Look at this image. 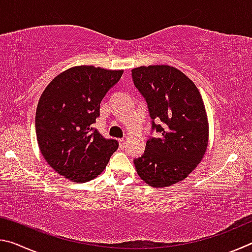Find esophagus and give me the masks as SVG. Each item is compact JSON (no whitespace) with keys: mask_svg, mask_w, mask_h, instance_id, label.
<instances>
[{"mask_svg":"<svg viewBox=\"0 0 252 252\" xmlns=\"http://www.w3.org/2000/svg\"><path fill=\"white\" fill-rule=\"evenodd\" d=\"M119 143H120V147L121 148H125L126 147V139H119Z\"/></svg>","mask_w":252,"mask_h":252,"instance_id":"obj_1","label":"esophagus"}]
</instances>
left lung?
<instances>
[{
    "label": "left lung",
    "mask_w": 252,
    "mask_h": 252,
    "mask_svg": "<svg viewBox=\"0 0 252 252\" xmlns=\"http://www.w3.org/2000/svg\"><path fill=\"white\" fill-rule=\"evenodd\" d=\"M132 79L148 103L152 130L161 133L160 138L149 139L146 151L134 160L136 172L155 188L185 180L208 147L209 125L201 94L186 74L170 65L135 67Z\"/></svg>",
    "instance_id": "8db88e82"
}]
</instances>
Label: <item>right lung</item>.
I'll return each mask as SVG.
<instances>
[{
    "label": "right lung",
    "mask_w": 252,
    "mask_h": 252,
    "mask_svg": "<svg viewBox=\"0 0 252 252\" xmlns=\"http://www.w3.org/2000/svg\"><path fill=\"white\" fill-rule=\"evenodd\" d=\"M123 70L80 65L51 81L35 114L36 139L42 156L59 174L88 182L101 174L119 142L105 139L92 125L100 103L121 79Z\"/></svg>",
    "instance_id": "right-lung-1"
}]
</instances>
